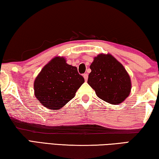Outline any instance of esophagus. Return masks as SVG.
<instances>
[{"instance_id": "34e87169", "label": "esophagus", "mask_w": 159, "mask_h": 159, "mask_svg": "<svg viewBox=\"0 0 159 159\" xmlns=\"http://www.w3.org/2000/svg\"><path fill=\"white\" fill-rule=\"evenodd\" d=\"M83 78H84L85 80H86V81H87L88 78V74H83Z\"/></svg>"}]
</instances>
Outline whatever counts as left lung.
<instances>
[{
  "label": "left lung",
  "mask_w": 159,
  "mask_h": 159,
  "mask_svg": "<svg viewBox=\"0 0 159 159\" xmlns=\"http://www.w3.org/2000/svg\"><path fill=\"white\" fill-rule=\"evenodd\" d=\"M90 68L88 83L99 98L118 104L128 98L131 90L130 76L112 55L100 54L94 59Z\"/></svg>",
  "instance_id": "1"
}]
</instances>
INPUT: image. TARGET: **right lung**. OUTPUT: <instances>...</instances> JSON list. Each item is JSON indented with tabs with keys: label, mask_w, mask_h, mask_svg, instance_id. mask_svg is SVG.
<instances>
[{
	"label": "right lung",
	"mask_w": 159,
	"mask_h": 159,
	"mask_svg": "<svg viewBox=\"0 0 159 159\" xmlns=\"http://www.w3.org/2000/svg\"><path fill=\"white\" fill-rule=\"evenodd\" d=\"M85 80L76 66L55 57L46 64L34 81L36 98L48 109L57 110L74 98Z\"/></svg>",
	"instance_id": "add662e5"
}]
</instances>
